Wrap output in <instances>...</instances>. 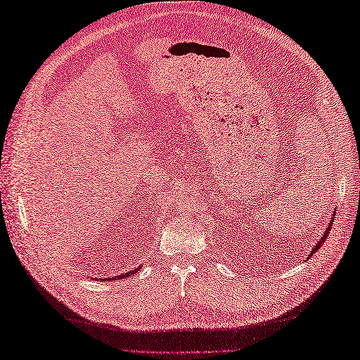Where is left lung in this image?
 Instances as JSON below:
<instances>
[{
    "instance_id": "8db88e82",
    "label": "left lung",
    "mask_w": 360,
    "mask_h": 360,
    "mask_svg": "<svg viewBox=\"0 0 360 360\" xmlns=\"http://www.w3.org/2000/svg\"><path fill=\"white\" fill-rule=\"evenodd\" d=\"M330 231H331V227H328L326 229V231H325V235L322 236V240H320L317 244H316V248L314 249H312L311 252H309V257H312V255H314L316 254V252H317V249H320V246H322V244L325 243V240L328 238V233H330Z\"/></svg>"
}]
</instances>
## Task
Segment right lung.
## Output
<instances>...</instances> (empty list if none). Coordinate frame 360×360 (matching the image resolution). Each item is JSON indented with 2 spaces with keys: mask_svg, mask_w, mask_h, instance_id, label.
Listing matches in <instances>:
<instances>
[{
  "mask_svg": "<svg viewBox=\"0 0 360 360\" xmlns=\"http://www.w3.org/2000/svg\"><path fill=\"white\" fill-rule=\"evenodd\" d=\"M139 271V267H137V269H133V271H129V272H127V274H122V275H119V277H112V278H110V280H117V278H124V277H129V275H133L134 272H137Z\"/></svg>",
  "mask_w": 360,
  "mask_h": 360,
  "instance_id": "1",
  "label": "right lung"
}]
</instances>
